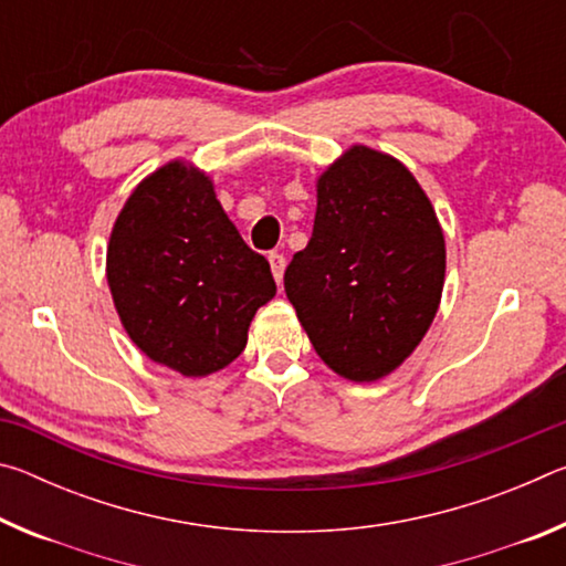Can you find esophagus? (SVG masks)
Wrapping results in <instances>:
<instances>
[{
  "label": "esophagus",
  "instance_id": "esophagus-1",
  "mask_svg": "<svg viewBox=\"0 0 566 566\" xmlns=\"http://www.w3.org/2000/svg\"><path fill=\"white\" fill-rule=\"evenodd\" d=\"M270 266H272V274H274L276 284H280V282H282V276H284V266H286V262H284V254H280V252H272V254H270Z\"/></svg>",
  "mask_w": 566,
  "mask_h": 566
}]
</instances>
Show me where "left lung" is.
I'll return each mask as SVG.
<instances>
[{
    "instance_id": "left-lung-1",
    "label": "left lung",
    "mask_w": 566,
    "mask_h": 566,
    "mask_svg": "<svg viewBox=\"0 0 566 566\" xmlns=\"http://www.w3.org/2000/svg\"><path fill=\"white\" fill-rule=\"evenodd\" d=\"M444 234L415 175L354 145L317 179L312 239L284 292L322 361L352 381L395 371L439 310Z\"/></svg>"
}]
</instances>
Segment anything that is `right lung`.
Segmentation results:
<instances>
[{
  "label": "right lung",
  "mask_w": 566,
  "mask_h": 566,
  "mask_svg": "<svg viewBox=\"0 0 566 566\" xmlns=\"http://www.w3.org/2000/svg\"><path fill=\"white\" fill-rule=\"evenodd\" d=\"M107 282L129 339L185 377L224 369L247 347L256 310L276 294L270 262L229 222L205 171H151L112 227Z\"/></svg>",
  "instance_id": "1"
}]
</instances>
